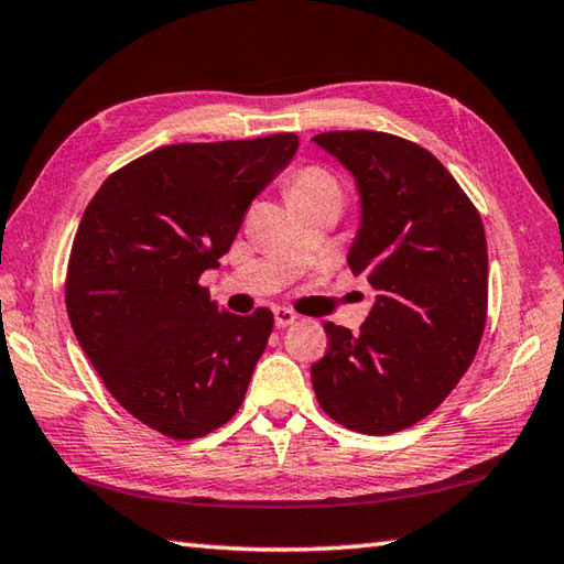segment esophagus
I'll return each mask as SVG.
<instances>
[{"label":"esophagus","mask_w":564,"mask_h":564,"mask_svg":"<svg viewBox=\"0 0 564 564\" xmlns=\"http://www.w3.org/2000/svg\"><path fill=\"white\" fill-rule=\"evenodd\" d=\"M273 321L279 328H285V326H293V323L299 321V316H295L291 308H273Z\"/></svg>","instance_id":"obj_1"}]
</instances>
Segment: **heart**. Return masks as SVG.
<instances>
[{
  "mask_svg": "<svg viewBox=\"0 0 564 564\" xmlns=\"http://www.w3.org/2000/svg\"><path fill=\"white\" fill-rule=\"evenodd\" d=\"M285 191H289L293 206L313 204L321 202V198H338L340 202L343 194L338 176L321 164H305L301 169H295L293 174L285 178Z\"/></svg>",
  "mask_w": 564,
  "mask_h": 564,
  "instance_id": "obj_1",
  "label": "heart"
}]
</instances>
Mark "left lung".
Wrapping results in <instances>:
<instances>
[{
    "label": "left lung",
    "mask_w": 564,
    "mask_h": 564,
    "mask_svg": "<svg viewBox=\"0 0 564 564\" xmlns=\"http://www.w3.org/2000/svg\"><path fill=\"white\" fill-rule=\"evenodd\" d=\"M321 144L358 181L352 275L378 293L358 336L326 323L311 368L323 413L356 433L415 425L451 395L488 321V243L470 196L431 151L386 131H326Z\"/></svg>",
    "instance_id": "obj_1"
}]
</instances>
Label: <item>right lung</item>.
<instances>
[{
  "label": "right lung",
  "instance_id": "1",
  "mask_svg": "<svg viewBox=\"0 0 564 564\" xmlns=\"http://www.w3.org/2000/svg\"><path fill=\"white\" fill-rule=\"evenodd\" d=\"M295 133L171 144L113 171L76 228L64 299L111 398L151 431L194 441L241 408L273 313L234 316L202 273L289 164Z\"/></svg>",
  "mask_w": 564,
  "mask_h": 564
}]
</instances>
